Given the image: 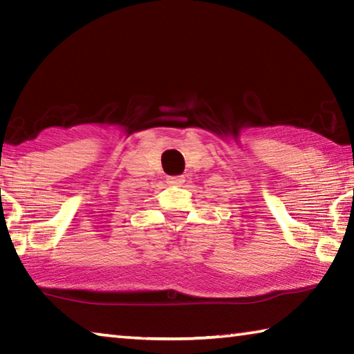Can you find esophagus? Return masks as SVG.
<instances>
[{
  "instance_id": "1",
  "label": "esophagus",
  "mask_w": 354,
  "mask_h": 354,
  "mask_svg": "<svg viewBox=\"0 0 354 354\" xmlns=\"http://www.w3.org/2000/svg\"><path fill=\"white\" fill-rule=\"evenodd\" d=\"M167 183L171 185H181L184 183V178L183 176H170L169 179H167Z\"/></svg>"
}]
</instances>
